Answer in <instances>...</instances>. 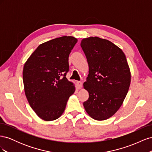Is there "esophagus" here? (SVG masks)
<instances>
[{
  "label": "esophagus",
  "instance_id": "esophagus-1",
  "mask_svg": "<svg viewBox=\"0 0 152 152\" xmlns=\"http://www.w3.org/2000/svg\"><path fill=\"white\" fill-rule=\"evenodd\" d=\"M77 85L78 88L81 89L82 87V82H80V81H77Z\"/></svg>",
  "mask_w": 152,
  "mask_h": 152
}]
</instances>
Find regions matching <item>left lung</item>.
<instances>
[{
  "label": "left lung",
  "mask_w": 152,
  "mask_h": 152,
  "mask_svg": "<svg viewBox=\"0 0 152 152\" xmlns=\"http://www.w3.org/2000/svg\"><path fill=\"white\" fill-rule=\"evenodd\" d=\"M81 48L89 65L84 88L89 99L83 105L96 121L113 116L120 108L131 84V72L122 50L110 41L98 37L83 39Z\"/></svg>",
  "instance_id": "1"
}]
</instances>
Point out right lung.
I'll return each mask as SVG.
<instances>
[{"label": "right lung", "mask_w": 152, "mask_h": 152, "mask_svg": "<svg viewBox=\"0 0 152 152\" xmlns=\"http://www.w3.org/2000/svg\"><path fill=\"white\" fill-rule=\"evenodd\" d=\"M77 39L63 36L41 44L25 62L23 70L25 93L31 108L44 121H52L64 112L75 91L66 78L68 57Z\"/></svg>", "instance_id": "1"}]
</instances>
